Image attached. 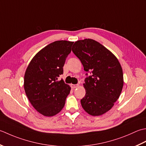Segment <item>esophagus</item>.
<instances>
[{"instance_id": "obj_1", "label": "esophagus", "mask_w": 146, "mask_h": 146, "mask_svg": "<svg viewBox=\"0 0 146 146\" xmlns=\"http://www.w3.org/2000/svg\"><path fill=\"white\" fill-rule=\"evenodd\" d=\"M70 86H71V88L74 89V88H78L79 87V84H71Z\"/></svg>"}]
</instances>
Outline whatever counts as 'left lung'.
<instances>
[{"instance_id": "8db88e82", "label": "left lung", "mask_w": 146, "mask_h": 146, "mask_svg": "<svg viewBox=\"0 0 146 146\" xmlns=\"http://www.w3.org/2000/svg\"><path fill=\"white\" fill-rule=\"evenodd\" d=\"M72 50L84 70L92 74L83 84L86 90L85 96L81 100L83 109L92 116L105 113L113 106L123 88L120 62L106 47L89 38L76 41Z\"/></svg>"}]
</instances>
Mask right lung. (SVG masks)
<instances>
[{"instance_id": "add662e5", "label": "right lung", "mask_w": 146, "mask_h": 146, "mask_svg": "<svg viewBox=\"0 0 146 146\" xmlns=\"http://www.w3.org/2000/svg\"><path fill=\"white\" fill-rule=\"evenodd\" d=\"M74 42L56 41L44 47L32 58L26 69L24 88L32 106L46 117L58 113L64 108L70 87L58 78L71 52Z\"/></svg>"}]
</instances>
